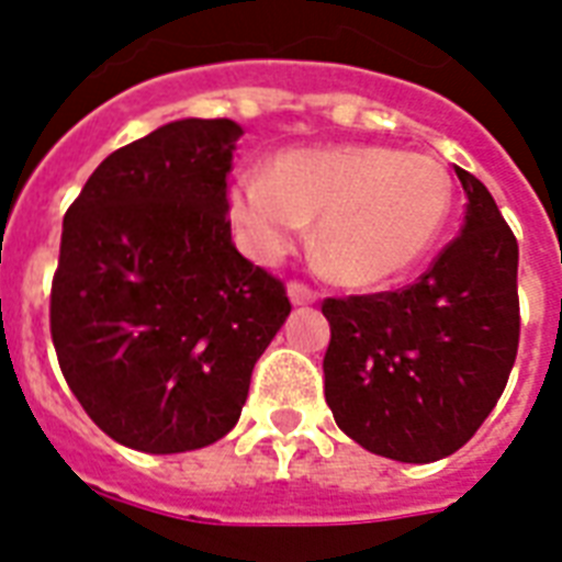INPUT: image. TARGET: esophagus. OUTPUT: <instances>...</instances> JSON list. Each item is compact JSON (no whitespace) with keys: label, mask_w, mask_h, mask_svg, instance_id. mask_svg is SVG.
<instances>
[{"label":"esophagus","mask_w":562,"mask_h":562,"mask_svg":"<svg viewBox=\"0 0 562 562\" xmlns=\"http://www.w3.org/2000/svg\"><path fill=\"white\" fill-rule=\"evenodd\" d=\"M289 297H291V303H294V306H308V303H315L317 294L308 289L306 282L291 280L289 282Z\"/></svg>","instance_id":"34e87169"}]
</instances>
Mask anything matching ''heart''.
<instances>
[{"label":"heart","mask_w":562,"mask_h":562,"mask_svg":"<svg viewBox=\"0 0 562 562\" xmlns=\"http://www.w3.org/2000/svg\"><path fill=\"white\" fill-rule=\"evenodd\" d=\"M452 212V180L435 157L382 145L280 154L268 178H238L229 215L265 259L291 250L315 221V256L335 282L375 289L417 268Z\"/></svg>","instance_id":"1"}]
</instances>
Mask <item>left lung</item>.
Here are the masks:
<instances>
[{
  "mask_svg": "<svg viewBox=\"0 0 562 562\" xmlns=\"http://www.w3.org/2000/svg\"><path fill=\"white\" fill-rule=\"evenodd\" d=\"M467 192L461 236L405 289L326 297V405L368 452L431 463L458 452L496 408L519 347V245L493 194Z\"/></svg>",
  "mask_w": 562,
  "mask_h": 562,
  "instance_id": "obj_1",
  "label": "left lung"
}]
</instances>
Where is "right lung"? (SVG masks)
<instances>
[{
	"label": "right lung",
	"instance_id": "add662e5",
	"mask_svg": "<svg viewBox=\"0 0 562 562\" xmlns=\"http://www.w3.org/2000/svg\"><path fill=\"white\" fill-rule=\"evenodd\" d=\"M241 127L180 119L119 148L64 215L52 341L81 408L116 443L192 452L238 423L291 303L229 238Z\"/></svg>",
	"mask_w": 562,
	"mask_h": 562
}]
</instances>
